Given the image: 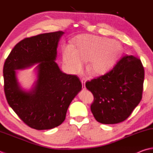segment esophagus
<instances>
[{
    "label": "esophagus",
    "instance_id": "obj_1",
    "mask_svg": "<svg viewBox=\"0 0 153 153\" xmlns=\"http://www.w3.org/2000/svg\"><path fill=\"white\" fill-rule=\"evenodd\" d=\"M81 82H82V88H85L86 79H85V78H83V79L81 80Z\"/></svg>",
    "mask_w": 153,
    "mask_h": 153
}]
</instances>
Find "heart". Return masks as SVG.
Instances as JSON below:
<instances>
[{
    "mask_svg": "<svg viewBox=\"0 0 153 153\" xmlns=\"http://www.w3.org/2000/svg\"><path fill=\"white\" fill-rule=\"evenodd\" d=\"M123 53L119 42L93 35H80L74 41V48L65 46L62 61L73 73L82 70L87 62V70L92 75L101 76L114 67Z\"/></svg>",
    "mask_w": 153,
    "mask_h": 153,
    "instance_id": "b5f03b06",
    "label": "heart"
}]
</instances>
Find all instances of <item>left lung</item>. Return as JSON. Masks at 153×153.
<instances>
[{
    "mask_svg": "<svg viewBox=\"0 0 153 153\" xmlns=\"http://www.w3.org/2000/svg\"><path fill=\"white\" fill-rule=\"evenodd\" d=\"M144 77L140 60L130 55L105 75L86 82V88L94 96L91 109L95 119L112 125L127 119L142 99Z\"/></svg>",
    "mask_w": 153,
    "mask_h": 153,
    "instance_id": "left-lung-1",
    "label": "left lung"
}]
</instances>
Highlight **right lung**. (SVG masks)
<instances>
[{"label":"right lung","mask_w":153,"mask_h":153,"mask_svg":"<svg viewBox=\"0 0 153 153\" xmlns=\"http://www.w3.org/2000/svg\"><path fill=\"white\" fill-rule=\"evenodd\" d=\"M64 33L57 31L22 40L4 65V90L8 105L23 122L36 130L61 125L72 100L82 89L79 78L63 73L55 62ZM35 64L36 80L26 90L18 82L16 70Z\"/></svg>","instance_id":"add662e5"}]
</instances>
